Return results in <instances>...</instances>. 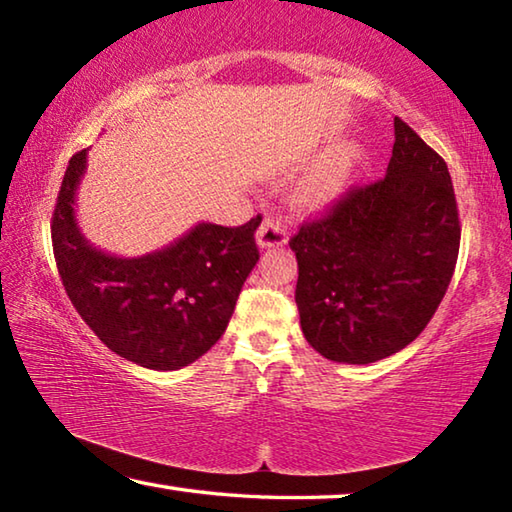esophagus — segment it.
<instances>
[{
  "label": "esophagus",
  "instance_id": "34e87169",
  "mask_svg": "<svg viewBox=\"0 0 512 512\" xmlns=\"http://www.w3.org/2000/svg\"><path fill=\"white\" fill-rule=\"evenodd\" d=\"M287 228L284 225L273 219V216H268V219H264V223L259 225L257 230V244L259 248H277L282 244H287Z\"/></svg>",
  "mask_w": 512,
  "mask_h": 512
}]
</instances>
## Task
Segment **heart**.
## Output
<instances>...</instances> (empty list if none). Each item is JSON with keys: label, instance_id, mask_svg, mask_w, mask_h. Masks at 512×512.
Returning <instances> with one entry per match:
<instances>
[{"label": "heart", "instance_id": "1", "mask_svg": "<svg viewBox=\"0 0 512 512\" xmlns=\"http://www.w3.org/2000/svg\"><path fill=\"white\" fill-rule=\"evenodd\" d=\"M352 167H354L352 151L336 155V158L329 162L327 167H323L316 173L314 183H311V192H314L316 198H329V196L339 194L341 189L348 185Z\"/></svg>", "mask_w": 512, "mask_h": 512}]
</instances>
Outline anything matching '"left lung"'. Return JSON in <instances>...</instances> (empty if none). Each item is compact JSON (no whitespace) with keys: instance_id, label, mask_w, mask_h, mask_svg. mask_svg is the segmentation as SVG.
Here are the masks:
<instances>
[{"instance_id":"8db88e82","label":"left lung","mask_w":512,"mask_h":512,"mask_svg":"<svg viewBox=\"0 0 512 512\" xmlns=\"http://www.w3.org/2000/svg\"><path fill=\"white\" fill-rule=\"evenodd\" d=\"M458 244L447 164L395 117L386 176L348 189L289 241L302 334L339 363L361 366L400 352L445 298Z\"/></svg>"}]
</instances>
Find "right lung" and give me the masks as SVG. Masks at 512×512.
Returning a JSON list of instances; mask_svg holds the SVG:
<instances>
[{
  "mask_svg": "<svg viewBox=\"0 0 512 512\" xmlns=\"http://www.w3.org/2000/svg\"><path fill=\"white\" fill-rule=\"evenodd\" d=\"M88 149L72 155L60 185L51 241L72 305L101 343L151 370L194 363L221 339L259 250L262 216L239 228L198 223L167 248L115 257L92 246L76 223V189Z\"/></svg>",
  "mask_w": 512,
  "mask_h": 512,
  "instance_id": "right-lung-1",
  "label": "right lung"
}]
</instances>
